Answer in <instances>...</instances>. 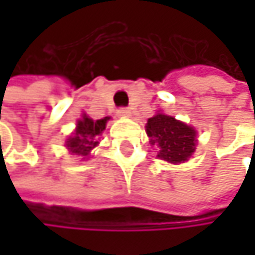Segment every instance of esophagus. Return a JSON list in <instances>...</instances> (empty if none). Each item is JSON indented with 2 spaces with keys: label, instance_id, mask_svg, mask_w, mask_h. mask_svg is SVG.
<instances>
[{
  "label": "esophagus",
  "instance_id": "esophagus-1",
  "mask_svg": "<svg viewBox=\"0 0 255 255\" xmlns=\"http://www.w3.org/2000/svg\"><path fill=\"white\" fill-rule=\"evenodd\" d=\"M118 117H121V118H128V117H131V112L128 111L127 108H121V109H118Z\"/></svg>",
  "mask_w": 255,
  "mask_h": 255
}]
</instances>
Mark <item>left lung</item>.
Wrapping results in <instances>:
<instances>
[{
	"mask_svg": "<svg viewBox=\"0 0 255 255\" xmlns=\"http://www.w3.org/2000/svg\"><path fill=\"white\" fill-rule=\"evenodd\" d=\"M149 143L158 147V158L171 164L187 161L196 149V129L165 114L147 120Z\"/></svg>",
	"mask_w": 255,
	"mask_h": 255,
	"instance_id": "left-lung-1",
	"label": "left lung"
}]
</instances>
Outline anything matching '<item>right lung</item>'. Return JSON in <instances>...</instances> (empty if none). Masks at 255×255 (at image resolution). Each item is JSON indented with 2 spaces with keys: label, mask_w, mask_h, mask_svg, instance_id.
<instances>
[{
  "label": "right lung",
  "mask_w": 255,
  "mask_h": 255,
  "mask_svg": "<svg viewBox=\"0 0 255 255\" xmlns=\"http://www.w3.org/2000/svg\"><path fill=\"white\" fill-rule=\"evenodd\" d=\"M111 118L106 117L103 120H91L85 114L82 115L81 120L77 121V128L72 135L66 138V147L69 149L71 153L82 156V159L88 158L91 150L99 144V135L103 132L106 128V123Z\"/></svg>",
  "instance_id": "right-lung-1"
}]
</instances>
